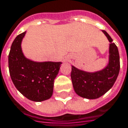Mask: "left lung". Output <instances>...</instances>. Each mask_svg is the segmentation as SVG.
Instances as JSON below:
<instances>
[{
  "label": "left lung",
  "mask_w": 128,
  "mask_h": 128,
  "mask_svg": "<svg viewBox=\"0 0 128 128\" xmlns=\"http://www.w3.org/2000/svg\"><path fill=\"white\" fill-rule=\"evenodd\" d=\"M110 42L109 63L105 68L96 72H87L72 66L71 79L75 92L87 99H96L112 88L120 70V57L116 45L110 35L102 30Z\"/></svg>",
  "instance_id": "obj_1"
}]
</instances>
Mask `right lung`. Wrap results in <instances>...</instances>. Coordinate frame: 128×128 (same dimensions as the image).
I'll list each match as a JSON object with an SVG mask.
<instances>
[{"label": "right lung", "mask_w": 128, "mask_h": 128, "mask_svg": "<svg viewBox=\"0 0 128 128\" xmlns=\"http://www.w3.org/2000/svg\"><path fill=\"white\" fill-rule=\"evenodd\" d=\"M25 34H19L12 42L8 56L10 74L23 96L34 102H41L52 96L54 82L62 62H35L26 58L21 46Z\"/></svg>", "instance_id": "add662e5"}]
</instances>
